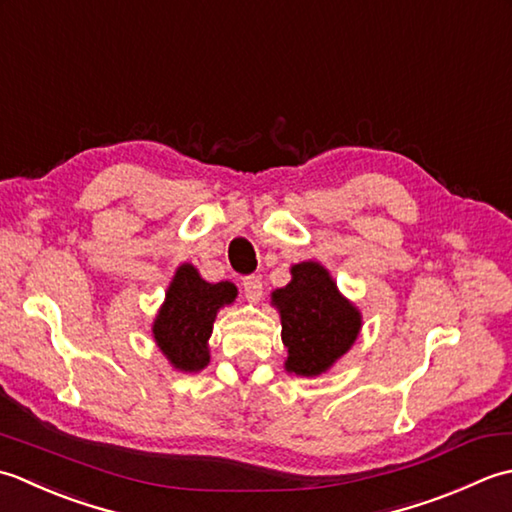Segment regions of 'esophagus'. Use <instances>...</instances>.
<instances>
[{
    "label": "esophagus",
    "mask_w": 512,
    "mask_h": 512,
    "mask_svg": "<svg viewBox=\"0 0 512 512\" xmlns=\"http://www.w3.org/2000/svg\"><path fill=\"white\" fill-rule=\"evenodd\" d=\"M243 289H245V298L249 302H258L263 298V280H260V276H245Z\"/></svg>",
    "instance_id": "34e87169"
}]
</instances>
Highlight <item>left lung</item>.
Masks as SVG:
<instances>
[{
    "label": "left lung",
    "mask_w": 512,
    "mask_h": 512,
    "mask_svg": "<svg viewBox=\"0 0 512 512\" xmlns=\"http://www.w3.org/2000/svg\"><path fill=\"white\" fill-rule=\"evenodd\" d=\"M271 307L280 316V338L287 347L285 371L300 378L327 373L362 329V314L340 294L336 280L318 260L291 265V280L271 291Z\"/></svg>",
    "instance_id": "1"
}]
</instances>
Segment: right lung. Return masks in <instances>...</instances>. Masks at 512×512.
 <instances>
[{
  "mask_svg": "<svg viewBox=\"0 0 512 512\" xmlns=\"http://www.w3.org/2000/svg\"><path fill=\"white\" fill-rule=\"evenodd\" d=\"M238 289L229 280L207 283L190 263L176 267L163 305L152 322L156 347L176 371L196 373L210 364V336L216 314L234 305Z\"/></svg>",
  "mask_w": 512,
  "mask_h": 512,
  "instance_id": "right-lung-1",
  "label": "right lung"
}]
</instances>
